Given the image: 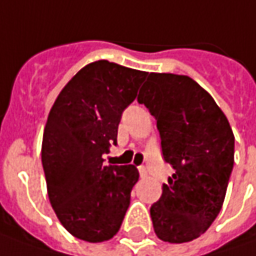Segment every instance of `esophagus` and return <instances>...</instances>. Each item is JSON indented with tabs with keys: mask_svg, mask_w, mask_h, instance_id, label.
I'll list each match as a JSON object with an SVG mask.
<instances>
[{
	"mask_svg": "<svg viewBox=\"0 0 256 256\" xmlns=\"http://www.w3.org/2000/svg\"><path fill=\"white\" fill-rule=\"evenodd\" d=\"M140 175H141V178H146L148 176V171H146L145 166H140Z\"/></svg>",
	"mask_w": 256,
	"mask_h": 256,
	"instance_id": "1",
	"label": "esophagus"
}]
</instances>
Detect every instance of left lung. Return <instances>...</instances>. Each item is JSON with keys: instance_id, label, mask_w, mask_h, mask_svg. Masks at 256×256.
I'll return each instance as SVG.
<instances>
[{"instance_id": "obj_1", "label": "left lung", "mask_w": 256, "mask_h": 256, "mask_svg": "<svg viewBox=\"0 0 256 256\" xmlns=\"http://www.w3.org/2000/svg\"><path fill=\"white\" fill-rule=\"evenodd\" d=\"M156 120L164 160L175 172L151 206L154 231L170 244L201 236L221 211L234 168V132L225 114L186 75L151 72L140 91Z\"/></svg>"}]
</instances>
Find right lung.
Returning <instances> with one entry per match:
<instances>
[{"label":"right lung","instance_id":"1","mask_svg":"<svg viewBox=\"0 0 256 256\" xmlns=\"http://www.w3.org/2000/svg\"><path fill=\"white\" fill-rule=\"evenodd\" d=\"M148 72L100 60L85 65L56 96L45 124L42 166L60 222L86 242L120 231L140 174L134 165H104L116 145L122 111Z\"/></svg>","mask_w":256,"mask_h":256}]
</instances>
